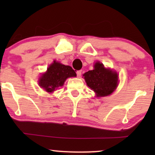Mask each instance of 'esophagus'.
Returning a JSON list of instances; mask_svg holds the SVG:
<instances>
[{"mask_svg":"<svg viewBox=\"0 0 155 155\" xmlns=\"http://www.w3.org/2000/svg\"><path fill=\"white\" fill-rule=\"evenodd\" d=\"M76 74H77L78 77H80V76H81V71H78L76 72Z\"/></svg>","mask_w":155,"mask_h":155,"instance_id":"esophagus-1","label":"esophagus"}]
</instances>
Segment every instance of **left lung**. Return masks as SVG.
<instances>
[{
	"label": "left lung",
	"instance_id": "left-lung-1",
	"mask_svg": "<svg viewBox=\"0 0 155 155\" xmlns=\"http://www.w3.org/2000/svg\"><path fill=\"white\" fill-rule=\"evenodd\" d=\"M83 76L87 86L95 92L96 97L110 95L118 86V74L106 68L100 62H96L93 70L86 72Z\"/></svg>",
	"mask_w": 155,
	"mask_h": 155
}]
</instances>
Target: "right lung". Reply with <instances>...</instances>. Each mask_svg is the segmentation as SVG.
Wrapping results in <instances>:
<instances>
[{
	"label": "right lung",
	"mask_w": 155,
	"mask_h": 155,
	"mask_svg": "<svg viewBox=\"0 0 155 155\" xmlns=\"http://www.w3.org/2000/svg\"><path fill=\"white\" fill-rule=\"evenodd\" d=\"M75 76L76 74L71 67L54 60L40 77L38 84L46 92L51 93L60 87L63 86L68 78Z\"/></svg>",
	"instance_id": "right-lung-1"
}]
</instances>
